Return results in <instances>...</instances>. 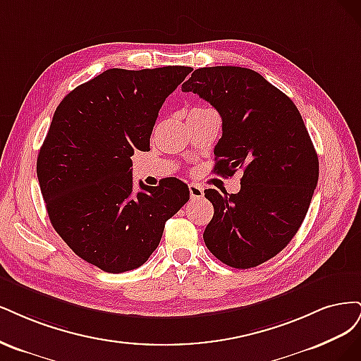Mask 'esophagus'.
I'll return each instance as SVG.
<instances>
[{
    "label": "esophagus",
    "instance_id": "obj_1",
    "mask_svg": "<svg viewBox=\"0 0 361 361\" xmlns=\"http://www.w3.org/2000/svg\"><path fill=\"white\" fill-rule=\"evenodd\" d=\"M189 192H190L192 200H200V197L204 196V189L201 188V185H197L195 183L189 184Z\"/></svg>",
    "mask_w": 361,
    "mask_h": 361
}]
</instances>
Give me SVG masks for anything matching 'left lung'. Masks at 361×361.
I'll return each instance as SVG.
<instances>
[{
    "label": "left lung",
    "instance_id": "left-lung-1",
    "mask_svg": "<svg viewBox=\"0 0 361 361\" xmlns=\"http://www.w3.org/2000/svg\"><path fill=\"white\" fill-rule=\"evenodd\" d=\"M181 90L222 117L214 171L243 172L238 193L204 192L214 207L205 246L229 267L252 269L283 250L303 224L319 177L315 147L294 102L250 68H196Z\"/></svg>",
    "mask_w": 361,
    "mask_h": 361
}]
</instances>
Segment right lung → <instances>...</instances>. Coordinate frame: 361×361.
<instances>
[{"mask_svg":"<svg viewBox=\"0 0 361 361\" xmlns=\"http://www.w3.org/2000/svg\"><path fill=\"white\" fill-rule=\"evenodd\" d=\"M192 71L109 68L68 92L54 114L37 157L46 210L67 246L103 271L141 267L189 201L176 177L156 188L139 181L133 193L130 157L149 149L161 104Z\"/></svg>","mask_w":361,"mask_h":361,"instance_id":"add662e5","label":"right lung"}]
</instances>
